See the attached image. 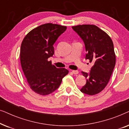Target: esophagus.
Here are the masks:
<instances>
[{"instance_id": "34e87169", "label": "esophagus", "mask_w": 129, "mask_h": 129, "mask_svg": "<svg viewBox=\"0 0 129 129\" xmlns=\"http://www.w3.org/2000/svg\"><path fill=\"white\" fill-rule=\"evenodd\" d=\"M72 73H73L74 75H77L79 73V71L77 70H72Z\"/></svg>"}]
</instances>
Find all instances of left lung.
Listing matches in <instances>:
<instances>
[{"label": "left lung", "mask_w": 129, "mask_h": 129, "mask_svg": "<svg viewBox=\"0 0 129 129\" xmlns=\"http://www.w3.org/2000/svg\"><path fill=\"white\" fill-rule=\"evenodd\" d=\"M72 29L84 42L86 59L94 63L89 73L82 72L87 80L80 91L91 96L96 94L106 86L115 66L116 55L112 40L95 25L82 24L73 26Z\"/></svg>", "instance_id": "left-lung-1"}]
</instances>
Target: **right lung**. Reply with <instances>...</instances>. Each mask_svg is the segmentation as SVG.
I'll use <instances>...</instances> for the list:
<instances>
[{
    "mask_svg": "<svg viewBox=\"0 0 129 129\" xmlns=\"http://www.w3.org/2000/svg\"><path fill=\"white\" fill-rule=\"evenodd\" d=\"M66 29V26L46 23L33 29L23 40L21 66L30 87L39 94L47 95L55 91L69 73L66 69H58L48 60L54 54V43Z\"/></svg>",
    "mask_w": 129,
    "mask_h": 129,
    "instance_id": "add662e5",
    "label": "right lung"
}]
</instances>
